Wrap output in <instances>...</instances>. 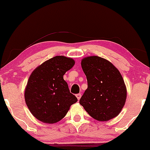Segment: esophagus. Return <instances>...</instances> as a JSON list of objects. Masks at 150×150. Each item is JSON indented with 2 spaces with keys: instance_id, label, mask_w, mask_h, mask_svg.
Listing matches in <instances>:
<instances>
[{
  "instance_id": "esophagus-1",
  "label": "esophagus",
  "mask_w": 150,
  "mask_h": 150,
  "mask_svg": "<svg viewBox=\"0 0 150 150\" xmlns=\"http://www.w3.org/2000/svg\"><path fill=\"white\" fill-rule=\"evenodd\" d=\"M76 97H77V100H80V98H81V94H76Z\"/></svg>"
}]
</instances>
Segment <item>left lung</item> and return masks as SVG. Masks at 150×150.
<instances>
[{
	"mask_svg": "<svg viewBox=\"0 0 150 150\" xmlns=\"http://www.w3.org/2000/svg\"><path fill=\"white\" fill-rule=\"evenodd\" d=\"M81 66L88 86L80 104L99 121L116 117L127 98L126 86L119 70L108 60L97 56L82 58Z\"/></svg>",
	"mask_w": 150,
	"mask_h": 150,
	"instance_id": "1",
	"label": "left lung"
}]
</instances>
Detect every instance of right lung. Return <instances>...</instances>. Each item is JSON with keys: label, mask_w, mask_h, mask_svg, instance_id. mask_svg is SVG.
Segmentation results:
<instances>
[{"label": "right lung", "mask_w": 150, "mask_h": 150, "mask_svg": "<svg viewBox=\"0 0 150 150\" xmlns=\"http://www.w3.org/2000/svg\"><path fill=\"white\" fill-rule=\"evenodd\" d=\"M71 58L56 56L37 67L25 90L26 104L32 114L43 123H56L77 101L70 92L63 75L75 65Z\"/></svg>", "instance_id": "right-lung-1"}]
</instances>
